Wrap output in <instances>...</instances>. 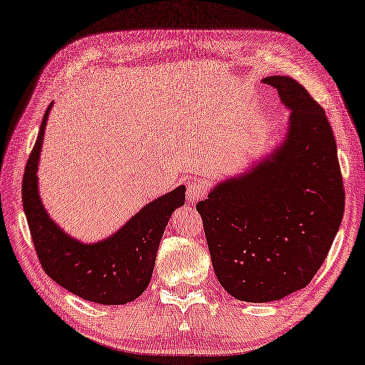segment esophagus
<instances>
[{"instance_id":"esophagus-1","label":"esophagus","mask_w":365,"mask_h":365,"mask_svg":"<svg viewBox=\"0 0 365 365\" xmlns=\"http://www.w3.org/2000/svg\"><path fill=\"white\" fill-rule=\"evenodd\" d=\"M205 193H206V187L203 182L193 180V178L187 182V193H185V197H187V201L190 205H195L197 201H200L205 197Z\"/></svg>"}]
</instances>
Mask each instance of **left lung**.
Wrapping results in <instances>:
<instances>
[{"mask_svg":"<svg viewBox=\"0 0 365 365\" xmlns=\"http://www.w3.org/2000/svg\"><path fill=\"white\" fill-rule=\"evenodd\" d=\"M288 111L279 144L211 185L200 201L211 262L241 302L284 300L322 267L344 213L333 129L322 106L290 77L264 80Z\"/></svg>","mask_w":365,"mask_h":365,"instance_id":"1","label":"left lung"}]
</instances>
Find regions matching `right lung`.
Wrapping results in <instances>:
<instances>
[{
  "instance_id": "1",
  "label": "right lung",
  "mask_w": 365,
  "mask_h": 365,
  "mask_svg": "<svg viewBox=\"0 0 365 365\" xmlns=\"http://www.w3.org/2000/svg\"><path fill=\"white\" fill-rule=\"evenodd\" d=\"M52 106L53 101L42 118L23 178V208L37 257L46 274L73 295L100 304H126L149 285L167 222L185 203V187L149 201L105 239L83 242L68 235L43 206L37 177Z\"/></svg>"
}]
</instances>
